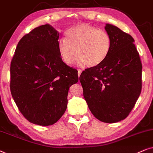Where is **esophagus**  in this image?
Wrapping results in <instances>:
<instances>
[{"instance_id": "obj_1", "label": "esophagus", "mask_w": 153, "mask_h": 153, "mask_svg": "<svg viewBox=\"0 0 153 153\" xmlns=\"http://www.w3.org/2000/svg\"><path fill=\"white\" fill-rule=\"evenodd\" d=\"M81 73H82V71L80 70V69H78V76L79 77H80Z\"/></svg>"}]
</instances>
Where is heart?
Listing matches in <instances>:
<instances>
[{
  "label": "heart",
  "instance_id": "1",
  "mask_svg": "<svg viewBox=\"0 0 153 153\" xmlns=\"http://www.w3.org/2000/svg\"><path fill=\"white\" fill-rule=\"evenodd\" d=\"M111 46V37L106 31L87 24L70 28L65 38L57 42L59 54L66 64H73L77 54L78 64L89 67L102 64L108 56Z\"/></svg>",
  "mask_w": 153,
  "mask_h": 153
}]
</instances>
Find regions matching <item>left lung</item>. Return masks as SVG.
Segmentation results:
<instances>
[{
	"label": "left lung",
	"mask_w": 153,
	"mask_h": 153,
	"mask_svg": "<svg viewBox=\"0 0 153 153\" xmlns=\"http://www.w3.org/2000/svg\"><path fill=\"white\" fill-rule=\"evenodd\" d=\"M105 30L112 39L109 55L101 64L83 71L80 80L94 116L114 123L129 115L139 97L142 64L129 34L110 24Z\"/></svg>",
	"instance_id": "left-lung-1"
}]
</instances>
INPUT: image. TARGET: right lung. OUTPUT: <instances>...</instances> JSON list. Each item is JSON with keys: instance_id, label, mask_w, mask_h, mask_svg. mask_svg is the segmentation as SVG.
Masks as SVG:
<instances>
[{"instance_id": "right-lung-1", "label": "right lung", "mask_w": 153, "mask_h": 153, "mask_svg": "<svg viewBox=\"0 0 153 153\" xmlns=\"http://www.w3.org/2000/svg\"><path fill=\"white\" fill-rule=\"evenodd\" d=\"M59 33L50 24L33 29L18 42L10 65V91L27 120L40 126L56 123L64 115L70 87L78 71L59 54Z\"/></svg>"}]
</instances>
